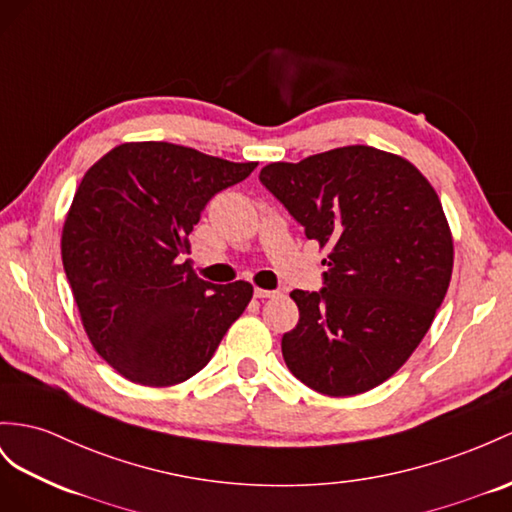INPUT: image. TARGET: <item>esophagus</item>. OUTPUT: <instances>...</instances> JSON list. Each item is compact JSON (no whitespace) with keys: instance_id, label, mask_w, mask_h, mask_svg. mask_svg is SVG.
Masks as SVG:
<instances>
[{"instance_id":"34e87169","label":"esophagus","mask_w":512,"mask_h":512,"mask_svg":"<svg viewBox=\"0 0 512 512\" xmlns=\"http://www.w3.org/2000/svg\"><path fill=\"white\" fill-rule=\"evenodd\" d=\"M274 296H279V292H274V290H261V287H255V298H274Z\"/></svg>"}]
</instances>
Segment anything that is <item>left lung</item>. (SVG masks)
I'll return each mask as SVG.
<instances>
[{"label": "left lung", "mask_w": 512, "mask_h": 512, "mask_svg": "<svg viewBox=\"0 0 512 512\" xmlns=\"http://www.w3.org/2000/svg\"><path fill=\"white\" fill-rule=\"evenodd\" d=\"M259 179L331 251L322 290L290 294L300 318L281 339L285 365L333 398L385 383L450 285L454 242L435 188L409 160L365 144L274 162Z\"/></svg>", "instance_id": "1"}]
</instances>
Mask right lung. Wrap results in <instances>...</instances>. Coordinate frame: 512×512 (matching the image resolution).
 Returning <instances> with one entry per match:
<instances>
[{"instance_id": "1", "label": "right lung", "mask_w": 512, "mask_h": 512, "mask_svg": "<svg viewBox=\"0 0 512 512\" xmlns=\"http://www.w3.org/2000/svg\"><path fill=\"white\" fill-rule=\"evenodd\" d=\"M255 166L151 140L123 142L86 170L62 264L90 344L127 381H188L251 303V283L214 285L181 259L207 201Z\"/></svg>"}]
</instances>
